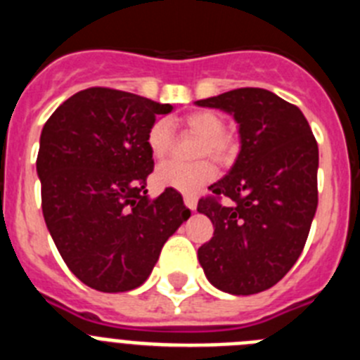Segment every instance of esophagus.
<instances>
[{
    "label": "esophagus",
    "mask_w": 360,
    "mask_h": 360,
    "mask_svg": "<svg viewBox=\"0 0 360 360\" xmlns=\"http://www.w3.org/2000/svg\"><path fill=\"white\" fill-rule=\"evenodd\" d=\"M184 203H186L187 209H191V211H196L198 200H196L195 195H184Z\"/></svg>",
    "instance_id": "esophagus-1"
}]
</instances>
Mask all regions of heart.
Segmentation results:
<instances>
[{"label":"heart","mask_w":360,"mask_h":360,"mask_svg":"<svg viewBox=\"0 0 360 360\" xmlns=\"http://www.w3.org/2000/svg\"><path fill=\"white\" fill-rule=\"evenodd\" d=\"M182 124L191 133L202 136L196 155L205 157L209 155L218 164H229L236 155V144L231 136L225 133V119L219 113L211 110H198L187 113L182 119ZM173 135L167 120H157L148 131V148L153 158L162 160L169 153ZM216 169L212 162L198 160L195 164H182V162L171 160L164 162L155 173V180L158 186L178 189L182 193H195L207 186L214 178Z\"/></svg>","instance_id":"obj_1"}]
</instances>
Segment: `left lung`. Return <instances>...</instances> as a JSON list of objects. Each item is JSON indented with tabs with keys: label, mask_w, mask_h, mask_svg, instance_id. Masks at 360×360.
Wrapping results in <instances>:
<instances>
[{
	"label": "left lung",
	"mask_w": 360,
	"mask_h": 360,
	"mask_svg": "<svg viewBox=\"0 0 360 360\" xmlns=\"http://www.w3.org/2000/svg\"><path fill=\"white\" fill-rule=\"evenodd\" d=\"M240 126L241 149L227 174L209 187L198 212L214 234L198 249L209 281L250 295L274 287L303 252L317 209L319 149L297 106L263 88H238L196 101ZM219 198L233 203L224 206Z\"/></svg>",
	"instance_id": "8db88e82"
}]
</instances>
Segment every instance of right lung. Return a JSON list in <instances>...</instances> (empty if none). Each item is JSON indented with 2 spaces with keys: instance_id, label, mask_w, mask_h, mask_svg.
Listing matches in <instances>:
<instances>
[{
  "instance_id": "add662e5",
  "label": "right lung",
  "mask_w": 360,
  "mask_h": 360,
  "mask_svg": "<svg viewBox=\"0 0 360 360\" xmlns=\"http://www.w3.org/2000/svg\"><path fill=\"white\" fill-rule=\"evenodd\" d=\"M171 110L128 91L88 88L57 108L41 131L44 221L68 269L95 290L141 287L191 216L178 191L151 200L146 189L148 131Z\"/></svg>"
}]
</instances>
